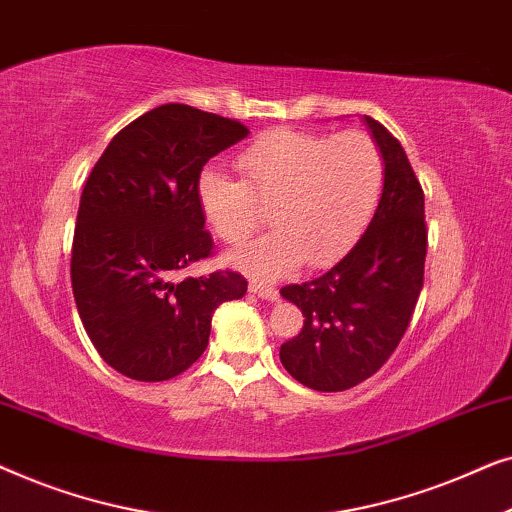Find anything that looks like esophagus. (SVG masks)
<instances>
[{
    "instance_id": "esophagus-1",
    "label": "esophagus",
    "mask_w": 512,
    "mask_h": 512,
    "mask_svg": "<svg viewBox=\"0 0 512 512\" xmlns=\"http://www.w3.org/2000/svg\"><path fill=\"white\" fill-rule=\"evenodd\" d=\"M249 291L254 293V296L263 298V300H272V303H275V300L279 298L277 289H272V286H263V284H251V286H249Z\"/></svg>"
}]
</instances>
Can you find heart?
<instances>
[{"label":"heart","instance_id":"heart-1","mask_svg":"<svg viewBox=\"0 0 512 512\" xmlns=\"http://www.w3.org/2000/svg\"><path fill=\"white\" fill-rule=\"evenodd\" d=\"M244 181L207 167L198 179L202 214L214 233L240 244L270 207L268 235L233 251L228 263L256 279H277L300 263L324 265L352 247L373 216L384 160L361 132H265L237 153Z\"/></svg>","mask_w":512,"mask_h":512}]
</instances>
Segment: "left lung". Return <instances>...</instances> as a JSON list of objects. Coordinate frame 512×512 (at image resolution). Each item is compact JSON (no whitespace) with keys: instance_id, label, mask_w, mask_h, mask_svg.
<instances>
[{"instance_id":"obj_1","label":"left lung","mask_w":512,"mask_h":512,"mask_svg":"<svg viewBox=\"0 0 512 512\" xmlns=\"http://www.w3.org/2000/svg\"><path fill=\"white\" fill-rule=\"evenodd\" d=\"M363 123L384 160L373 221L331 270L279 291L305 317L279 359L317 391L352 389L377 373L401 342L424 284V191L401 142L375 118Z\"/></svg>"}]
</instances>
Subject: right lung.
Segmentation results:
<instances>
[{"label": "right lung", "mask_w": 512, "mask_h": 512, "mask_svg": "<svg viewBox=\"0 0 512 512\" xmlns=\"http://www.w3.org/2000/svg\"><path fill=\"white\" fill-rule=\"evenodd\" d=\"M249 135L188 104L146 111L111 139L83 186L72 289L90 342L139 382L184 373L205 352L212 314L247 293L237 272L174 279L212 254L198 200L202 167Z\"/></svg>", "instance_id": "1"}]
</instances>
